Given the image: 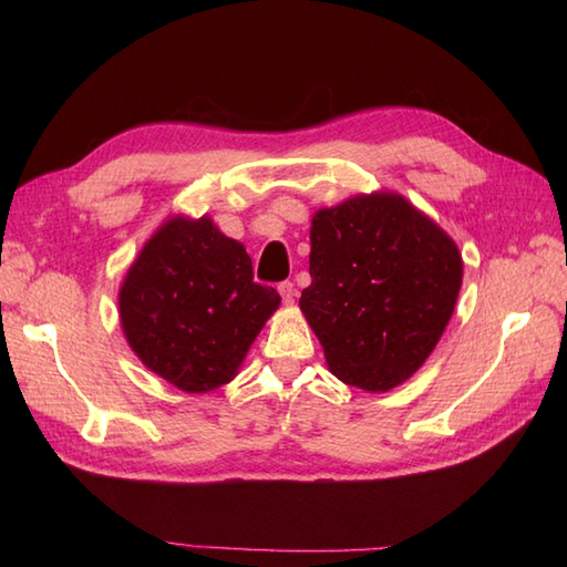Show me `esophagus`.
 Masks as SVG:
<instances>
[{
  "mask_svg": "<svg viewBox=\"0 0 567 567\" xmlns=\"http://www.w3.org/2000/svg\"><path fill=\"white\" fill-rule=\"evenodd\" d=\"M277 292H280V297H282V302H285V305H292V302H295V297H297V287H295V282L285 280V282L277 285Z\"/></svg>",
  "mask_w": 567,
  "mask_h": 567,
  "instance_id": "1",
  "label": "esophagus"
}]
</instances>
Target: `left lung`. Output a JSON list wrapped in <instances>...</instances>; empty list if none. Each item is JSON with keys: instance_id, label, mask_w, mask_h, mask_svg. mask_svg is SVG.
Masks as SVG:
<instances>
[{"instance_id": "left-lung-1", "label": "left lung", "mask_w": 567, "mask_h": 567, "mask_svg": "<svg viewBox=\"0 0 567 567\" xmlns=\"http://www.w3.org/2000/svg\"><path fill=\"white\" fill-rule=\"evenodd\" d=\"M309 327L336 378L388 392L424 365L463 282L457 246L400 195H360L311 219Z\"/></svg>"}]
</instances>
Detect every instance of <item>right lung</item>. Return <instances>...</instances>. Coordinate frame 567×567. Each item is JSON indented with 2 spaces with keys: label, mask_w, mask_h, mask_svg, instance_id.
<instances>
[{
  "label": "right lung",
  "mask_w": 567,
  "mask_h": 567,
  "mask_svg": "<svg viewBox=\"0 0 567 567\" xmlns=\"http://www.w3.org/2000/svg\"><path fill=\"white\" fill-rule=\"evenodd\" d=\"M280 305L252 280L246 248L207 216L167 221L131 265L118 292L128 346L183 392H209L236 375Z\"/></svg>",
  "instance_id": "add662e5"
}]
</instances>
